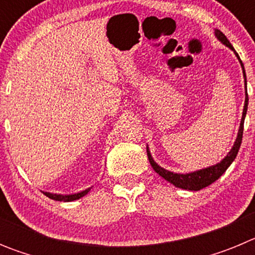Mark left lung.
<instances>
[{
  "label": "left lung",
  "mask_w": 255,
  "mask_h": 255,
  "mask_svg": "<svg viewBox=\"0 0 255 255\" xmlns=\"http://www.w3.org/2000/svg\"><path fill=\"white\" fill-rule=\"evenodd\" d=\"M216 35H217L218 39H220L225 46H227L229 48L235 51L234 47L231 46V43L229 42V39L226 38V35H225L222 31L216 30ZM235 55L238 56V58L240 60V57H239V55L236 53V52H235ZM240 64H242L243 66L245 84H247V75H245L244 65H243L242 60H240ZM247 110H248V92H245V106H244V111H243L242 123H240V129H239L238 138H236V141L235 144H234L233 149L230 150L229 154H227L226 157L220 162V163L215 164V166H211V167L208 168H204V170L195 171V172H191V173H185V175H182V173H173L167 170H164V168L159 167L158 164L153 161L149 150L147 149L148 159H149L150 164H152L153 170L158 173L159 176L163 177L164 180H167L168 182H171L172 185H175L176 188L185 189V190H200V189H203L206 188V186L211 185L212 182H215L216 180H218L221 176H222V173L229 168L230 164L233 163L234 159H235L236 155H238V152L239 149H240V145H242V140H243V131H244V120H245V115H247Z\"/></svg>",
  "instance_id": "1"
}]
</instances>
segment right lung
<instances>
[{
    "label": "right lung",
    "instance_id": "1",
    "mask_svg": "<svg viewBox=\"0 0 255 255\" xmlns=\"http://www.w3.org/2000/svg\"><path fill=\"white\" fill-rule=\"evenodd\" d=\"M89 189L84 191H80V193H76V194H70V195H62V194H52V193H44V195H47L48 198L53 200H60V202H73V200L79 199V198L84 197L87 194Z\"/></svg>",
    "mask_w": 255,
    "mask_h": 255
}]
</instances>
